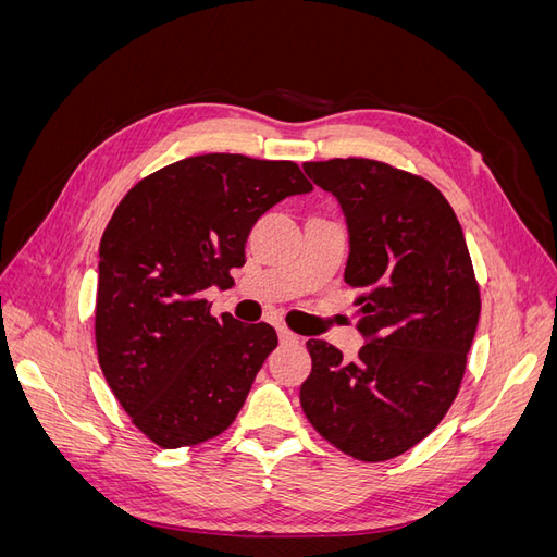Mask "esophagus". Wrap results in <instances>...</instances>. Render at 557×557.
Masks as SVG:
<instances>
[{"instance_id":"1","label":"esophagus","mask_w":557,"mask_h":557,"mask_svg":"<svg viewBox=\"0 0 557 557\" xmlns=\"http://www.w3.org/2000/svg\"><path fill=\"white\" fill-rule=\"evenodd\" d=\"M276 332H278V339H281V344H295V342H299V336H297L295 332H290L288 327L278 325V327H276Z\"/></svg>"}]
</instances>
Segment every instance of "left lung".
I'll return each mask as SVG.
<instances>
[{
	"label": "left lung",
	"instance_id": "obj_1",
	"mask_svg": "<svg viewBox=\"0 0 557 557\" xmlns=\"http://www.w3.org/2000/svg\"><path fill=\"white\" fill-rule=\"evenodd\" d=\"M348 225L344 281L360 295L356 362L309 339L299 401L320 436L362 462L413 448L460 391L481 295L458 215L423 176L367 158L305 162Z\"/></svg>",
	"mask_w": 557,
	"mask_h": 557
}]
</instances>
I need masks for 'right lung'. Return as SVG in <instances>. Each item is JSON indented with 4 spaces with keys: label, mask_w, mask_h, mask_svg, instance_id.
Masks as SVG:
<instances>
[{
    "label": "right lung",
    "mask_w": 557,
    "mask_h": 557,
    "mask_svg": "<svg viewBox=\"0 0 557 557\" xmlns=\"http://www.w3.org/2000/svg\"><path fill=\"white\" fill-rule=\"evenodd\" d=\"M311 190L290 160L209 153L162 166L121 199L99 242L95 342L150 442L195 446L237 418L276 330L215 318L201 293L232 283L264 211Z\"/></svg>",
    "instance_id": "add662e5"
}]
</instances>
